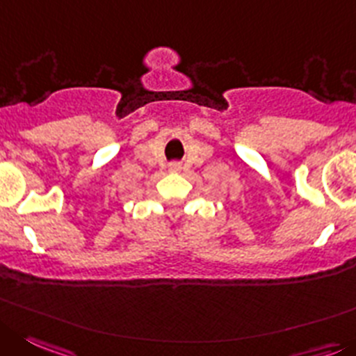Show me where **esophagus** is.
<instances>
[{
	"label": "esophagus",
	"mask_w": 356,
	"mask_h": 356,
	"mask_svg": "<svg viewBox=\"0 0 356 356\" xmlns=\"http://www.w3.org/2000/svg\"><path fill=\"white\" fill-rule=\"evenodd\" d=\"M168 170H170V172H179V170H181V165H179V163H172L170 167H168Z\"/></svg>",
	"instance_id": "esophagus-1"
}]
</instances>
